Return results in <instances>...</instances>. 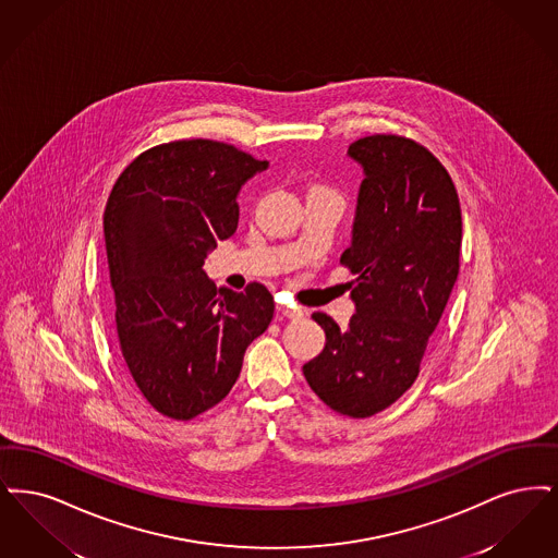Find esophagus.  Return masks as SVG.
Listing matches in <instances>:
<instances>
[{
  "label": "esophagus",
  "mask_w": 558,
  "mask_h": 558,
  "mask_svg": "<svg viewBox=\"0 0 558 558\" xmlns=\"http://www.w3.org/2000/svg\"><path fill=\"white\" fill-rule=\"evenodd\" d=\"M277 316H279V318H300L302 311H300V308H293V306L279 304V306H277Z\"/></svg>",
  "instance_id": "34e87169"
}]
</instances>
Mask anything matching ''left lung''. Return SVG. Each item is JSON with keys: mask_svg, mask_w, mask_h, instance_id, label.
<instances>
[{"mask_svg": "<svg viewBox=\"0 0 558 558\" xmlns=\"http://www.w3.org/2000/svg\"><path fill=\"white\" fill-rule=\"evenodd\" d=\"M363 183L341 265L356 277L348 327L325 315V348L302 373L333 411L364 418L393 404L418 375L459 277L462 218L448 170L412 140L371 135L348 147Z\"/></svg>", "mask_w": 558, "mask_h": 558, "instance_id": "1", "label": "left lung"}]
</instances>
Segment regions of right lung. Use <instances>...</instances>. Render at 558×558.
<instances>
[{
	"instance_id": "right-lung-1",
	"label": "right lung",
	"mask_w": 558,
	"mask_h": 558,
	"mask_svg": "<svg viewBox=\"0 0 558 558\" xmlns=\"http://www.w3.org/2000/svg\"><path fill=\"white\" fill-rule=\"evenodd\" d=\"M267 169L227 144L170 142L137 156L108 197L104 238L122 359L165 416L190 421L217 407L272 318L263 283L238 293L202 268L235 233L245 181Z\"/></svg>"
}]
</instances>
